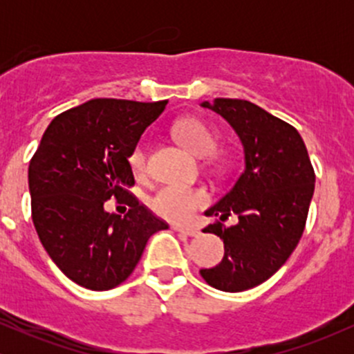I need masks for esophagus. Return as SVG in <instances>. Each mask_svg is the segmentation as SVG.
I'll return each mask as SVG.
<instances>
[{"label":"esophagus","instance_id":"obj_1","mask_svg":"<svg viewBox=\"0 0 354 354\" xmlns=\"http://www.w3.org/2000/svg\"><path fill=\"white\" fill-rule=\"evenodd\" d=\"M171 228L174 231H180V233L186 234V236H198V233H200V230L198 228H193V226H181V225H173Z\"/></svg>","mask_w":354,"mask_h":354}]
</instances>
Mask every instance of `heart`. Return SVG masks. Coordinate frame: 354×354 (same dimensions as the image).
I'll use <instances>...</instances> for the list:
<instances>
[{"instance_id": "b5f03b06", "label": "heart", "mask_w": 354, "mask_h": 354, "mask_svg": "<svg viewBox=\"0 0 354 354\" xmlns=\"http://www.w3.org/2000/svg\"><path fill=\"white\" fill-rule=\"evenodd\" d=\"M176 138L180 143L198 156H206L216 148V136L205 123L198 120H185L176 124ZM129 165L136 173H143L146 166V149L138 143L129 154ZM208 201V194L203 188L186 185H165L154 193L149 201L153 211L171 221H186L200 206Z\"/></svg>"}]
</instances>
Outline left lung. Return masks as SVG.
Segmentation results:
<instances>
[{
    "instance_id": "8db88e82",
    "label": "left lung",
    "mask_w": 354,
    "mask_h": 354,
    "mask_svg": "<svg viewBox=\"0 0 354 354\" xmlns=\"http://www.w3.org/2000/svg\"><path fill=\"white\" fill-rule=\"evenodd\" d=\"M225 118L243 146L245 168L228 193L205 211L236 225L206 226L225 243L221 263L200 271L216 290L238 293L258 286L281 268L301 238L315 191V171L303 138L263 108L245 100L203 101Z\"/></svg>"
}]
</instances>
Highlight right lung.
I'll return each mask as SVG.
<instances>
[{"mask_svg":"<svg viewBox=\"0 0 354 354\" xmlns=\"http://www.w3.org/2000/svg\"><path fill=\"white\" fill-rule=\"evenodd\" d=\"M166 103L89 100L56 116L31 158L36 233L55 265L80 286L104 291L123 283L149 236L168 230L128 193L135 185L129 154ZM111 196L129 203L124 217L104 209Z\"/></svg>","mask_w":354,"mask_h":354,"instance_id":"obj_1","label":"right lung"}]
</instances>
